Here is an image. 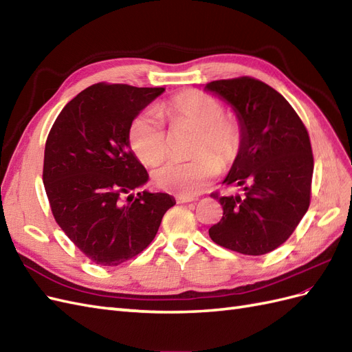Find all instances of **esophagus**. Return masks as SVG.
<instances>
[{
  "instance_id": "obj_1",
  "label": "esophagus",
  "mask_w": 352,
  "mask_h": 352,
  "mask_svg": "<svg viewBox=\"0 0 352 352\" xmlns=\"http://www.w3.org/2000/svg\"><path fill=\"white\" fill-rule=\"evenodd\" d=\"M176 201L179 202V204H185V202L197 201V198H192V197H176Z\"/></svg>"
}]
</instances>
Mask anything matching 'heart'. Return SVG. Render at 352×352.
Masks as SVG:
<instances>
[{
    "label": "heart",
    "instance_id": "heart-1",
    "mask_svg": "<svg viewBox=\"0 0 352 352\" xmlns=\"http://www.w3.org/2000/svg\"><path fill=\"white\" fill-rule=\"evenodd\" d=\"M167 119L173 127H197L189 162H168L154 172L158 188L180 197H192L214 179L220 168H228L239 157L245 132L235 116L225 114L223 104L199 91H185L164 104ZM129 144L136 157L155 166L167 155L168 141L163 120L153 110L138 114L129 127ZM221 167L219 168L218 166Z\"/></svg>",
    "mask_w": 352,
    "mask_h": 352
}]
</instances>
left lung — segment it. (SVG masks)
I'll return each mask as SVG.
<instances>
[{
    "mask_svg": "<svg viewBox=\"0 0 352 352\" xmlns=\"http://www.w3.org/2000/svg\"><path fill=\"white\" fill-rule=\"evenodd\" d=\"M206 89L232 105L245 132L242 151L223 180L226 186H241L243 195L211 194L223 217L208 235L223 248L267 254L292 235L310 207V136L292 105L258 79L212 80Z\"/></svg>",
    "mask_w": 352,
    "mask_h": 352,
    "instance_id": "left-lung-1",
    "label": "left lung"
}]
</instances>
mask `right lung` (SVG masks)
<instances>
[{
    "label": "right lung",
    "mask_w": 352,
    "mask_h": 352,
    "mask_svg": "<svg viewBox=\"0 0 352 352\" xmlns=\"http://www.w3.org/2000/svg\"><path fill=\"white\" fill-rule=\"evenodd\" d=\"M164 88L95 83L61 110L45 142L42 180L57 225L82 254L119 265L153 242L173 197L148 190L129 146L132 120Z\"/></svg>",
    "instance_id": "obj_1"
}]
</instances>
